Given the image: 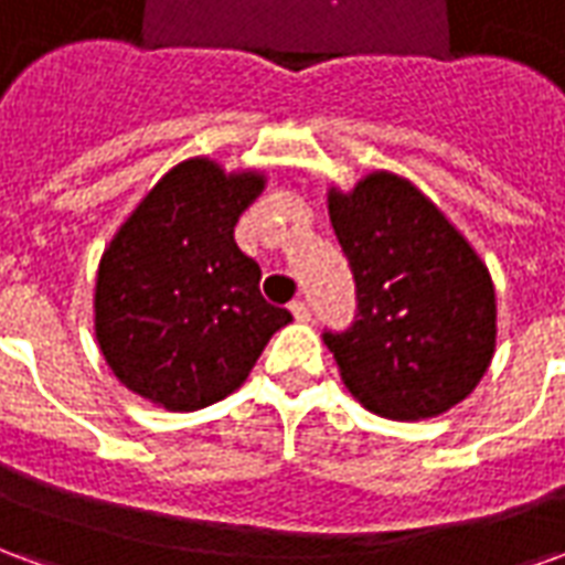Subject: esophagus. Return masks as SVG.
<instances>
[{"mask_svg":"<svg viewBox=\"0 0 565 565\" xmlns=\"http://www.w3.org/2000/svg\"><path fill=\"white\" fill-rule=\"evenodd\" d=\"M290 315H294L296 320H308L311 318V306H308L306 299H294V302H290Z\"/></svg>","mask_w":565,"mask_h":565,"instance_id":"obj_1","label":"esophagus"}]
</instances>
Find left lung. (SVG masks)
<instances>
[{
  "label": "left lung",
  "instance_id": "obj_1",
  "mask_svg": "<svg viewBox=\"0 0 565 565\" xmlns=\"http://www.w3.org/2000/svg\"><path fill=\"white\" fill-rule=\"evenodd\" d=\"M330 221L356 284L354 323L323 332L344 387L391 420L462 403L497 348V294L475 247L393 172L332 186Z\"/></svg>",
  "mask_w": 565,
  "mask_h": 565
}]
</instances>
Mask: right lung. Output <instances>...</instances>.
<instances>
[{"label": "right lung", "instance_id": "obj_1", "mask_svg": "<svg viewBox=\"0 0 565 565\" xmlns=\"http://www.w3.org/2000/svg\"><path fill=\"white\" fill-rule=\"evenodd\" d=\"M263 172L178 162L141 199L96 271V342L117 381L166 412H196L245 384L287 308L259 296L233 230Z\"/></svg>", "mask_w": 565, "mask_h": 565}]
</instances>
